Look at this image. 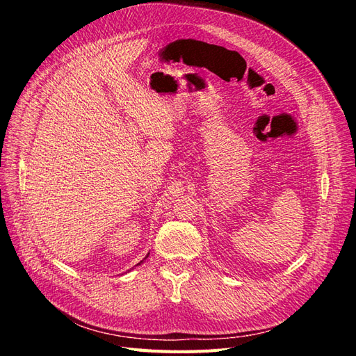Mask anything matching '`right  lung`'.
<instances>
[{
    "instance_id": "1",
    "label": "right lung",
    "mask_w": 356,
    "mask_h": 356,
    "mask_svg": "<svg viewBox=\"0 0 356 356\" xmlns=\"http://www.w3.org/2000/svg\"><path fill=\"white\" fill-rule=\"evenodd\" d=\"M147 256H149V254H147ZM147 256H146V257H147ZM146 257H145V259H143V260H146ZM143 260H142V261H140V263H143ZM140 263H137V265H140ZM137 265H136V266H137Z\"/></svg>"
}]
</instances>
